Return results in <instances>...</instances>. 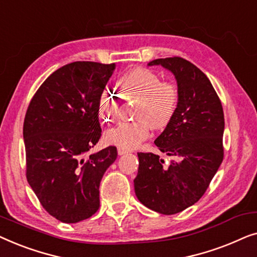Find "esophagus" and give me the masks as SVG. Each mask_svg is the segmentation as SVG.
Segmentation results:
<instances>
[{"instance_id":"1","label":"esophagus","mask_w":257,"mask_h":257,"mask_svg":"<svg viewBox=\"0 0 257 257\" xmlns=\"http://www.w3.org/2000/svg\"><path fill=\"white\" fill-rule=\"evenodd\" d=\"M126 153H130V151L124 149V147H120V146L118 147V154H119V156H124V154H126Z\"/></svg>"}]
</instances>
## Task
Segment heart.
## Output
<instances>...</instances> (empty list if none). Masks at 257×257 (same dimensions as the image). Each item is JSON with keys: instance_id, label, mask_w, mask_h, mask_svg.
<instances>
[{"instance_id": "1", "label": "heart", "mask_w": 257, "mask_h": 257, "mask_svg": "<svg viewBox=\"0 0 257 257\" xmlns=\"http://www.w3.org/2000/svg\"><path fill=\"white\" fill-rule=\"evenodd\" d=\"M122 92L126 96L136 94L140 100L137 103L136 114L139 118L121 120L105 133L107 143L126 150L136 149L154 127H164L174 117L179 105V91L171 82H164L152 70L135 68L119 78ZM120 96L112 87H105L99 97V114L103 121H111L117 117Z\"/></svg>"}]
</instances>
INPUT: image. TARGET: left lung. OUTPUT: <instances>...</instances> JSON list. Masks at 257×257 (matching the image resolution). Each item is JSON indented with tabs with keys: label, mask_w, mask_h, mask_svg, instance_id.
<instances>
[{
	"label": "left lung",
	"mask_w": 257,
	"mask_h": 257,
	"mask_svg": "<svg viewBox=\"0 0 257 257\" xmlns=\"http://www.w3.org/2000/svg\"><path fill=\"white\" fill-rule=\"evenodd\" d=\"M173 73L179 105L164 132L154 140L174 159L166 165L153 153H138L136 195L147 208L172 215L198 202L223 160L224 117L212 83L199 68L181 57L151 61Z\"/></svg>",
	"instance_id": "obj_1"
}]
</instances>
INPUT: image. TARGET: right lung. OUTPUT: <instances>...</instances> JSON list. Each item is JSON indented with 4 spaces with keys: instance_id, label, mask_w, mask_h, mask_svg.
<instances>
[{
    "instance_id": "add662e5",
    "label": "right lung",
    "mask_w": 257,
    "mask_h": 257,
    "mask_svg": "<svg viewBox=\"0 0 257 257\" xmlns=\"http://www.w3.org/2000/svg\"><path fill=\"white\" fill-rule=\"evenodd\" d=\"M115 68L73 62L52 72L34 94L23 124L27 180L51 216L65 223L99 208V185L115 146L87 152L101 136L99 97Z\"/></svg>"
}]
</instances>
